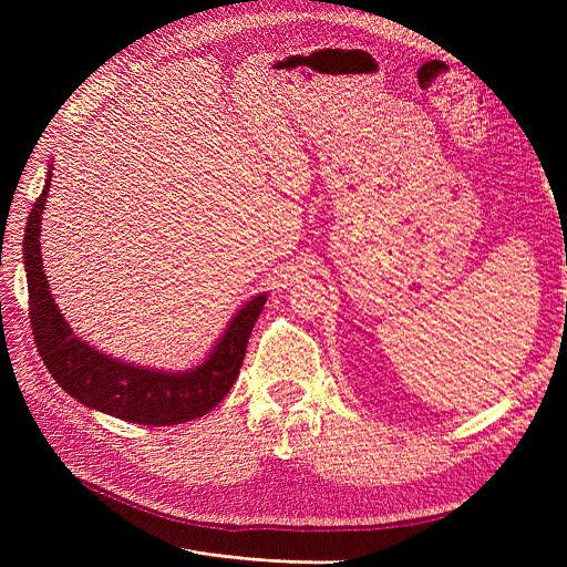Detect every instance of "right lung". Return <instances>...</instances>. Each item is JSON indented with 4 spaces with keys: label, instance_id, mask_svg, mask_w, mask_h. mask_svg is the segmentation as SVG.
I'll list each match as a JSON object with an SVG mask.
<instances>
[{
    "label": "right lung",
    "instance_id": "obj_1",
    "mask_svg": "<svg viewBox=\"0 0 567 567\" xmlns=\"http://www.w3.org/2000/svg\"><path fill=\"white\" fill-rule=\"evenodd\" d=\"M51 167L40 198L28 217L23 265L28 279L30 321L42 362L54 381L80 404L109 416L144 425H177L208 414L227 398L241 371L252 326L267 302V293L250 298L217 338L203 362L184 371H163L127 364L99 352L73 333L51 296L42 267V210L49 196Z\"/></svg>",
    "mask_w": 567,
    "mask_h": 567
}]
</instances>
